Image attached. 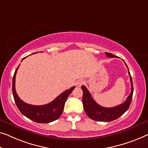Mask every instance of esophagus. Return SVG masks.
Returning <instances> with one entry per match:
<instances>
[{
	"mask_svg": "<svg viewBox=\"0 0 148 148\" xmlns=\"http://www.w3.org/2000/svg\"><path fill=\"white\" fill-rule=\"evenodd\" d=\"M84 82H85L84 80H83V79H79V80L76 81V85L77 87H80L82 85Z\"/></svg>",
	"mask_w": 148,
	"mask_h": 148,
	"instance_id": "1",
	"label": "esophagus"
}]
</instances>
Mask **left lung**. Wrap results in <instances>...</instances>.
Wrapping results in <instances>:
<instances>
[{
    "label": "left lung",
    "mask_w": 148,
    "mask_h": 148,
    "mask_svg": "<svg viewBox=\"0 0 148 148\" xmlns=\"http://www.w3.org/2000/svg\"><path fill=\"white\" fill-rule=\"evenodd\" d=\"M105 53L108 57H110V58H114V57L116 58V57L111 53ZM124 63L127 68L125 62ZM127 69H128V68H127ZM128 74L130 75V80L131 82V93L124 102L115 107L105 108L101 106L92 98L91 94L88 91L86 87L84 86H82L81 88L83 91L82 103L84 109L86 114L90 118H91L93 120L98 121V122H111V121L118 119L119 117L123 115L127 111L131 103L134 92L133 82H132V78L130 73L129 69Z\"/></svg>",
    "instance_id": "obj_1"
}]
</instances>
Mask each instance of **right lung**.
Returning a JSON list of instances; mask_svg holds the SVG:
<instances>
[{
    "label": "right lung",
    "mask_w": 148,
    "mask_h": 148,
    "mask_svg": "<svg viewBox=\"0 0 148 148\" xmlns=\"http://www.w3.org/2000/svg\"><path fill=\"white\" fill-rule=\"evenodd\" d=\"M19 66L15 70L12 78V94L18 108L24 116L35 122L47 123L56 120L62 114L66 101L71 92L73 91L75 86L63 92L52 102L42 106L28 104L21 100L15 90V78Z\"/></svg>",
    "instance_id": "obj_1"
}]
</instances>
